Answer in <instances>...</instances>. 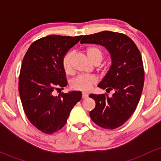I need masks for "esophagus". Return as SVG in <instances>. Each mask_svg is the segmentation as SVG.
I'll use <instances>...</instances> for the list:
<instances>
[{
	"label": "esophagus",
	"mask_w": 161,
	"mask_h": 161,
	"mask_svg": "<svg viewBox=\"0 0 161 161\" xmlns=\"http://www.w3.org/2000/svg\"><path fill=\"white\" fill-rule=\"evenodd\" d=\"M82 97V98L86 99V98H87V97H88V94H87V93H85V92H83Z\"/></svg>",
	"instance_id": "esophagus-1"
}]
</instances>
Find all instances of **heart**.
<instances>
[{
  "mask_svg": "<svg viewBox=\"0 0 161 161\" xmlns=\"http://www.w3.org/2000/svg\"><path fill=\"white\" fill-rule=\"evenodd\" d=\"M86 53L92 62L100 60L101 61L104 56L102 50L97 47H89L86 49ZM73 57V52L69 51L66 52L62 57L61 65L63 69L66 74H71L73 73L72 60ZM97 82V79L94 75H79L74 78L70 82V86L73 89L81 92H88L91 90L92 86Z\"/></svg>",
  "mask_w": 161,
  "mask_h": 161,
  "instance_id": "heart-1",
  "label": "heart"
}]
</instances>
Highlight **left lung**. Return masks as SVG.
<instances>
[{
    "instance_id": "8db88e82",
    "label": "left lung",
    "mask_w": 161,
    "mask_h": 161,
    "mask_svg": "<svg viewBox=\"0 0 161 161\" xmlns=\"http://www.w3.org/2000/svg\"><path fill=\"white\" fill-rule=\"evenodd\" d=\"M80 42L104 46L110 53L112 65L97 86L114 93L110 97L106 93L90 95L96 106L89 114L102 128H118L133 114L141 97L145 80L141 53L133 41L123 33L103 31L85 36Z\"/></svg>"
}]
</instances>
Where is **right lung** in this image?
<instances>
[{"label":"right lung","mask_w":161,"mask_h":161,"mask_svg":"<svg viewBox=\"0 0 161 161\" xmlns=\"http://www.w3.org/2000/svg\"><path fill=\"white\" fill-rule=\"evenodd\" d=\"M82 37H43L35 41L24 56L19 76L21 102L29 122L45 134L62 129L82 98V93L77 91L53 95L55 90L67 86L62 57Z\"/></svg>","instance_id":"add662e5"}]
</instances>
